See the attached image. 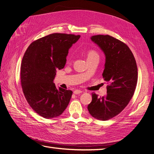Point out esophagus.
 <instances>
[{
	"label": "esophagus",
	"instance_id": "esophagus-1",
	"mask_svg": "<svg viewBox=\"0 0 154 154\" xmlns=\"http://www.w3.org/2000/svg\"><path fill=\"white\" fill-rule=\"evenodd\" d=\"M82 92V91H80V90H75L74 91V94H81V93Z\"/></svg>",
	"mask_w": 154,
	"mask_h": 154
}]
</instances>
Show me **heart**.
<instances>
[{"label": "heart", "instance_id": "1", "mask_svg": "<svg viewBox=\"0 0 154 154\" xmlns=\"http://www.w3.org/2000/svg\"><path fill=\"white\" fill-rule=\"evenodd\" d=\"M87 56H88V59L91 58H94L95 57H99V55H98V54H97L96 51L94 50H92V49H91L88 51ZM71 57L69 56V57H68V60H69L70 59H71Z\"/></svg>", "mask_w": 154, "mask_h": 154}]
</instances>
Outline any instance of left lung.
<instances>
[{"instance_id": "1", "label": "left lung", "mask_w": 154, "mask_h": 154, "mask_svg": "<svg viewBox=\"0 0 154 154\" xmlns=\"http://www.w3.org/2000/svg\"><path fill=\"white\" fill-rule=\"evenodd\" d=\"M91 40L103 51L105 69L102 76L107 83L106 96L92 93L87 109L94 118L106 121L118 115L132 97L137 82V67L131 50L110 35H94Z\"/></svg>"}]
</instances>
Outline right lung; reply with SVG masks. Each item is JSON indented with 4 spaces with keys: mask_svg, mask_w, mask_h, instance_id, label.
<instances>
[{
    "mask_svg": "<svg viewBox=\"0 0 154 154\" xmlns=\"http://www.w3.org/2000/svg\"><path fill=\"white\" fill-rule=\"evenodd\" d=\"M80 35L53 33L29 45L23 57L20 80L24 96L34 111L46 119L54 118L66 110L72 91L53 83L57 69L66 63L69 48Z\"/></svg>",
    "mask_w": 154,
    "mask_h": 154,
    "instance_id": "right-lung-1",
    "label": "right lung"
}]
</instances>
